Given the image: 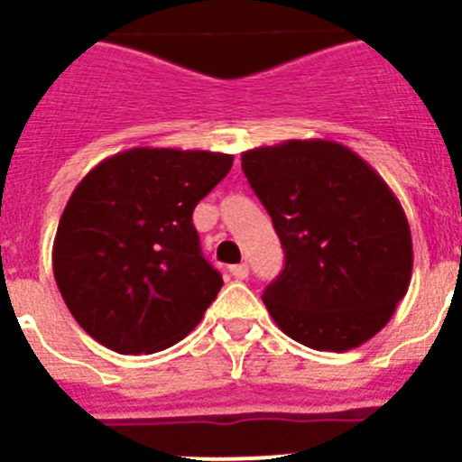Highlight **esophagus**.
Returning <instances> with one entry per match:
<instances>
[{
	"label": "esophagus",
	"instance_id": "esophagus-1",
	"mask_svg": "<svg viewBox=\"0 0 462 462\" xmlns=\"http://www.w3.org/2000/svg\"><path fill=\"white\" fill-rule=\"evenodd\" d=\"M228 271H231V275H234L236 280H245V277L250 275V266H247V263H236V266H231Z\"/></svg>",
	"mask_w": 462,
	"mask_h": 462
}]
</instances>
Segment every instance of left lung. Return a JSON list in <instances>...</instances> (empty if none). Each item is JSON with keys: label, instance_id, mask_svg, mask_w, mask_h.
I'll return each mask as SVG.
<instances>
[{"label": "left lung", "instance_id": "1", "mask_svg": "<svg viewBox=\"0 0 462 462\" xmlns=\"http://www.w3.org/2000/svg\"><path fill=\"white\" fill-rule=\"evenodd\" d=\"M240 162L284 247V271L263 291L282 333L319 352L377 336L414 263L405 210L382 175L321 138L247 150Z\"/></svg>", "mask_w": 462, "mask_h": 462}]
</instances>
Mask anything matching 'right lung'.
Masks as SVG:
<instances>
[{"label":"right lung","instance_id":"obj_1","mask_svg":"<svg viewBox=\"0 0 462 462\" xmlns=\"http://www.w3.org/2000/svg\"><path fill=\"white\" fill-rule=\"evenodd\" d=\"M208 150L132 148L104 159L64 208L52 273L80 328L117 354L180 342L222 289L191 224L231 171Z\"/></svg>","mask_w":462,"mask_h":462}]
</instances>
